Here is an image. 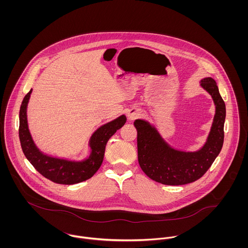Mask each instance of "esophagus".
Instances as JSON below:
<instances>
[{
	"mask_svg": "<svg viewBox=\"0 0 248 248\" xmlns=\"http://www.w3.org/2000/svg\"><path fill=\"white\" fill-rule=\"evenodd\" d=\"M140 111L139 109H137V108H131V109L128 111L127 116H128V118H129L130 120H134V119L138 118V117L140 116Z\"/></svg>",
	"mask_w": 248,
	"mask_h": 248,
	"instance_id": "obj_1",
	"label": "esophagus"
}]
</instances>
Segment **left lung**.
Returning a JSON list of instances; mask_svg holds the SVG:
<instances>
[{
    "label": "left lung",
    "mask_w": 248,
    "mask_h": 248,
    "mask_svg": "<svg viewBox=\"0 0 248 248\" xmlns=\"http://www.w3.org/2000/svg\"><path fill=\"white\" fill-rule=\"evenodd\" d=\"M202 87L212 96L216 113L204 146L197 152H181L171 148L156 129L147 121L138 119V155L142 171L153 180L165 185H183L202 177L218 155L224 139L225 104L216 81L207 77Z\"/></svg>",
    "instance_id": "obj_1"
}]
</instances>
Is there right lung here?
I'll use <instances>...</instances> for the list:
<instances>
[{
  "label": "right lung",
  "mask_w": 248,
  "mask_h": 248,
  "mask_svg": "<svg viewBox=\"0 0 248 248\" xmlns=\"http://www.w3.org/2000/svg\"><path fill=\"white\" fill-rule=\"evenodd\" d=\"M31 90L25 96L20 108L19 138L22 150L36 170L43 177L58 184L71 185L85 181L93 177L100 168L106 148L107 142L126 122V116L118 118L100 127L91 138L90 146L92 154L88 159L75 162L60 159L42 154L35 146L28 127L27 106L31 93Z\"/></svg>",
  "instance_id": "right-lung-1"
}]
</instances>
